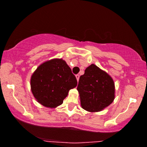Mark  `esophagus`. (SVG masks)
Listing matches in <instances>:
<instances>
[{
  "instance_id": "1",
  "label": "esophagus",
  "mask_w": 147,
  "mask_h": 147,
  "mask_svg": "<svg viewBox=\"0 0 147 147\" xmlns=\"http://www.w3.org/2000/svg\"><path fill=\"white\" fill-rule=\"evenodd\" d=\"M75 77H76V78H77V80H78V82L79 81V79H80V75H75Z\"/></svg>"
}]
</instances>
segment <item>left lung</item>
I'll return each mask as SVG.
<instances>
[{
	"instance_id": "left-lung-1",
	"label": "left lung",
	"mask_w": 147,
	"mask_h": 147,
	"mask_svg": "<svg viewBox=\"0 0 147 147\" xmlns=\"http://www.w3.org/2000/svg\"><path fill=\"white\" fill-rule=\"evenodd\" d=\"M82 109L89 112L103 110L113 101L115 84L113 79L94 64L86 67L77 88Z\"/></svg>"
}]
</instances>
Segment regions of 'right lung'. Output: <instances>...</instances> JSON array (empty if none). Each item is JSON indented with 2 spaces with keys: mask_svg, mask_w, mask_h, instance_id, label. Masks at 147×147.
Wrapping results in <instances>:
<instances>
[{
  "mask_svg": "<svg viewBox=\"0 0 147 147\" xmlns=\"http://www.w3.org/2000/svg\"><path fill=\"white\" fill-rule=\"evenodd\" d=\"M78 84L70 67L62 59L46 61L37 67L31 78V88L38 103L48 108L63 103L69 91Z\"/></svg>",
  "mask_w": 147,
  "mask_h": 147,
  "instance_id": "1",
  "label": "right lung"
}]
</instances>
